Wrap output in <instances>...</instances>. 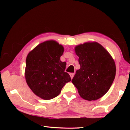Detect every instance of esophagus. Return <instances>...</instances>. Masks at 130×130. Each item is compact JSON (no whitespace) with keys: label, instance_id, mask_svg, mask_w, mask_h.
<instances>
[{"label":"esophagus","instance_id":"obj_1","mask_svg":"<svg viewBox=\"0 0 130 130\" xmlns=\"http://www.w3.org/2000/svg\"><path fill=\"white\" fill-rule=\"evenodd\" d=\"M74 73H70V77H71V78L72 79L73 78V76H74Z\"/></svg>","mask_w":130,"mask_h":130}]
</instances>
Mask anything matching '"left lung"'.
I'll use <instances>...</instances> for the list:
<instances>
[{
	"instance_id": "1",
	"label": "left lung",
	"mask_w": 130,
	"mask_h": 130,
	"mask_svg": "<svg viewBox=\"0 0 130 130\" xmlns=\"http://www.w3.org/2000/svg\"><path fill=\"white\" fill-rule=\"evenodd\" d=\"M80 68L72 80L80 96L88 101L98 100L108 91L115 77V62L109 52L96 42L77 45Z\"/></svg>"
}]
</instances>
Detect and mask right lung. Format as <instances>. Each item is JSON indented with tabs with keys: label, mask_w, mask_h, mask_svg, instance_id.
Here are the masks:
<instances>
[{
	"label": "right lung",
	"mask_w": 130,
	"mask_h": 130,
	"mask_svg": "<svg viewBox=\"0 0 130 130\" xmlns=\"http://www.w3.org/2000/svg\"><path fill=\"white\" fill-rule=\"evenodd\" d=\"M63 51L62 45L49 40L39 43L26 57V83L32 92L42 99L57 96L65 84L71 80L65 72L67 63L60 60Z\"/></svg>",
	"instance_id": "1"
}]
</instances>
